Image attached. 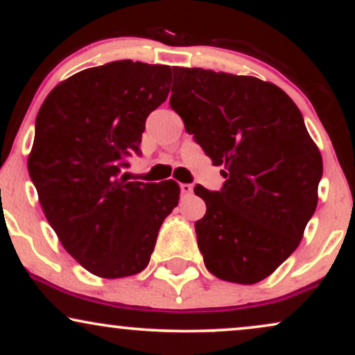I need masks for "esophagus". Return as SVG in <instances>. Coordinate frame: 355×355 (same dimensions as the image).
<instances>
[{
  "label": "esophagus",
  "mask_w": 355,
  "mask_h": 355,
  "mask_svg": "<svg viewBox=\"0 0 355 355\" xmlns=\"http://www.w3.org/2000/svg\"><path fill=\"white\" fill-rule=\"evenodd\" d=\"M192 191H193L192 184H181V192L184 196H189V193H192Z\"/></svg>",
  "instance_id": "esophagus-1"
}]
</instances>
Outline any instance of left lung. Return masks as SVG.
<instances>
[{"label": "left lung", "mask_w": 355, "mask_h": 355, "mask_svg": "<svg viewBox=\"0 0 355 355\" xmlns=\"http://www.w3.org/2000/svg\"><path fill=\"white\" fill-rule=\"evenodd\" d=\"M171 108L226 178L196 223L207 270L255 284L302 239L318 203L322 153L288 94L271 82L200 67H174Z\"/></svg>", "instance_id": "obj_1"}]
</instances>
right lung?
<instances>
[{
  "mask_svg": "<svg viewBox=\"0 0 355 355\" xmlns=\"http://www.w3.org/2000/svg\"><path fill=\"white\" fill-rule=\"evenodd\" d=\"M171 67L113 61L62 80L43 101L27 166L48 223L67 254L100 278L142 271L179 184L129 182L145 119L166 100Z\"/></svg>",
  "mask_w": 355,
  "mask_h": 355,
  "instance_id": "right-lung-1",
  "label": "right lung"
}]
</instances>
